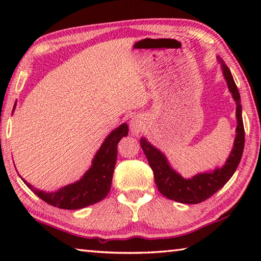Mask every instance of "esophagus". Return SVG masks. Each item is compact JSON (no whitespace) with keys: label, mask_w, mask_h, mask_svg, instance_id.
I'll return each mask as SVG.
<instances>
[{"label":"esophagus","mask_w":261,"mask_h":261,"mask_svg":"<svg viewBox=\"0 0 261 261\" xmlns=\"http://www.w3.org/2000/svg\"><path fill=\"white\" fill-rule=\"evenodd\" d=\"M143 126H144V122L139 116H135L130 122V129L134 135L140 134L141 130H143Z\"/></svg>","instance_id":"34e87169"}]
</instances>
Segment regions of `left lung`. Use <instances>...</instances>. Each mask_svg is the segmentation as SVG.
Returning <instances> with one entry per match:
<instances>
[{
    "label": "left lung",
    "instance_id": "8db88e82",
    "mask_svg": "<svg viewBox=\"0 0 261 261\" xmlns=\"http://www.w3.org/2000/svg\"><path fill=\"white\" fill-rule=\"evenodd\" d=\"M221 63H222L223 76L227 81L229 91L231 92L232 98L235 99L237 103V135L235 138V144H233L230 155H229L227 162L224 163L222 168H218L212 173L198 174L193 176L192 178L185 179L176 173L174 169H171V167L168 165L166 156L158 148L153 147L145 138L140 139V146L143 148L149 166L152 168L158 190L161 194L170 200L182 202V204H199L201 201H205L213 196L215 192H218L230 179L233 173L236 171L238 165H240L245 141L244 125H243L242 118L241 96L235 81L232 78L230 69L222 61H221Z\"/></svg>",
    "mask_w": 261,
    "mask_h": 261
}]
</instances>
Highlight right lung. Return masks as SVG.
Segmentation results:
<instances>
[{
    "instance_id": "right-lung-1",
    "label": "right lung",
    "mask_w": 261,
    "mask_h": 261,
    "mask_svg": "<svg viewBox=\"0 0 261 261\" xmlns=\"http://www.w3.org/2000/svg\"><path fill=\"white\" fill-rule=\"evenodd\" d=\"M126 124L115 129L103 141L98 153L95 154L93 165L78 182L62 188L56 192L46 193L34 189L26 180L24 183L37 196L57 208L79 210L93 205L107 197L112 187L115 163L117 159V144L123 137L127 136Z\"/></svg>"
}]
</instances>
